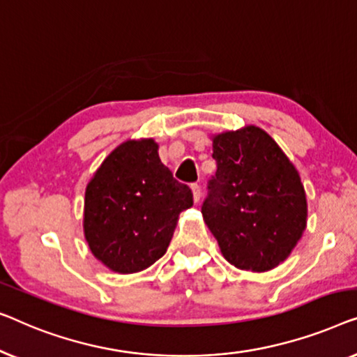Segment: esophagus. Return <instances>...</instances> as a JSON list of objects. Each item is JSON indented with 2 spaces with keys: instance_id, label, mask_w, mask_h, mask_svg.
Segmentation results:
<instances>
[{
  "instance_id": "34e87169",
  "label": "esophagus",
  "mask_w": 357,
  "mask_h": 357,
  "mask_svg": "<svg viewBox=\"0 0 357 357\" xmlns=\"http://www.w3.org/2000/svg\"><path fill=\"white\" fill-rule=\"evenodd\" d=\"M190 189H192V194H194V202L195 204L200 202V199H202V190H200V185L192 184L190 185Z\"/></svg>"
}]
</instances>
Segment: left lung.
Wrapping results in <instances>:
<instances>
[{
    "label": "left lung",
    "mask_w": 357,
    "mask_h": 357,
    "mask_svg": "<svg viewBox=\"0 0 357 357\" xmlns=\"http://www.w3.org/2000/svg\"><path fill=\"white\" fill-rule=\"evenodd\" d=\"M210 139L217 173L202 205L204 222L231 265L268 272L289 257L307 227L299 172L254 124Z\"/></svg>",
    "instance_id": "8db88e82"
}]
</instances>
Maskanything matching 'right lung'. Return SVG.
I'll list each match as a JSON object with an SVG mask.
<instances>
[{
  "mask_svg": "<svg viewBox=\"0 0 357 357\" xmlns=\"http://www.w3.org/2000/svg\"><path fill=\"white\" fill-rule=\"evenodd\" d=\"M192 192L158 157L155 139H129L100 165L85 188L84 236L114 273H137L167 252Z\"/></svg>",
  "mask_w": 357,
  "mask_h": 357,
  "instance_id": "obj_1",
  "label": "right lung"
}]
</instances>
